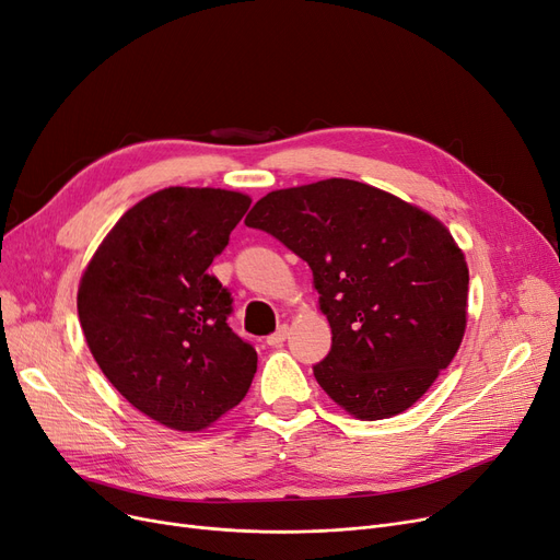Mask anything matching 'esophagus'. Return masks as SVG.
<instances>
[{"mask_svg":"<svg viewBox=\"0 0 560 560\" xmlns=\"http://www.w3.org/2000/svg\"><path fill=\"white\" fill-rule=\"evenodd\" d=\"M287 338H289V326H287V324H282L273 335H268L266 342H268V347H280Z\"/></svg>","mask_w":560,"mask_h":560,"instance_id":"obj_1","label":"esophagus"}]
</instances>
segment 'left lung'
Listing matches in <instances>:
<instances>
[{
    "label": "left lung",
    "instance_id": "8db88e82",
    "mask_svg": "<svg viewBox=\"0 0 560 560\" xmlns=\"http://www.w3.org/2000/svg\"><path fill=\"white\" fill-rule=\"evenodd\" d=\"M245 225L312 268L332 332L315 378L349 416L407 411L453 363L466 330L468 266L432 213L382 188L324 178L264 195Z\"/></svg>",
    "mask_w": 560,
    "mask_h": 560
}]
</instances>
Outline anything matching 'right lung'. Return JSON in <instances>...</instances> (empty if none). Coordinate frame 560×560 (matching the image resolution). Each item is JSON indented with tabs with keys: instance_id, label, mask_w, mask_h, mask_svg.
Wrapping results in <instances>:
<instances>
[{
	"instance_id": "right-lung-1",
	"label": "right lung",
	"mask_w": 560,
	"mask_h": 560,
	"mask_svg": "<svg viewBox=\"0 0 560 560\" xmlns=\"http://www.w3.org/2000/svg\"><path fill=\"white\" fill-rule=\"evenodd\" d=\"M253 199L170 186L130 207L78 287V317L98 368L132 407L176 432L234 409L257 351L228 326L232 299L209 266Z\"/></svg>"
}]
</instances>
